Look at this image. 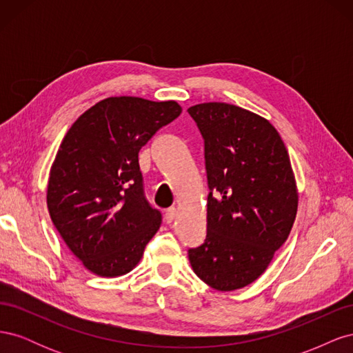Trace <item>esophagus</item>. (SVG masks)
I'll return each instance as SVG.
<instances>
[{
    "label": "esophagus",
    "instance_id": "esophagus-1",
    "mask_svg": "<svg viewBox=\"0 0 353 353\" xmlns=\"http://www.w3.org/2000/svg\"><path fill=\"white\" fill-rule=\"evenodd\" d=\"M175 218H176V209L175 208L166 209V212H165V221H166V223H170Z\"/></svg>",
    "mask_w": 353,
    "mask_h": 353
}]
</instances>
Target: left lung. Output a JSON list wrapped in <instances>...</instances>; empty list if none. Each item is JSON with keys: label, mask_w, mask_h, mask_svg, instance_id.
I'll use <instances>...</instances> for the list:
<instances>
[{"label": "left lung", "mask_w": 353, "mask_h": 353, "mask_svg": "<svg viewBox=\"0 0 353 353\" xmlns=\"http://www.w3.org/2000/svg\"><path fill=\"white\" fill-rule=\"evenodd\" d=\"M205 140L208 234L188 250L199 279L219 292L252 284L296 219L299 194L287 148L265 117L228 103L188 109Z\"/></svg>", "instance_id": "obj_1"}]
</instances>
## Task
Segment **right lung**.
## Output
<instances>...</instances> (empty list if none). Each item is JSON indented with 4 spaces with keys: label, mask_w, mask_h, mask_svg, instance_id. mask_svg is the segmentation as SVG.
Here are the masks:
<instances>
[{
    "label": "right lung",
    "mask_w": 353,
    "mask_h": 353,
    "mask_svg": "<svg viewBox=\"0 0 353 353\" xmlns=\"http://www.w3.org/2000/svg\"><path fill=\"white\" fill-rule=\"evenodd\" d=\"M181 112L174 100L109 97L63 138L47 206L61 239L92 274L112 279L132 271L157 232L162 215L144 197L138 153Z\"/></svg>",
    "instance_id": "add662e5"
}]
</instances>
